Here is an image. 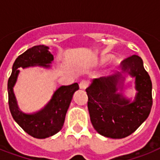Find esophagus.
<instances>
[{"mask_svg": "<svg viewBox=\"0 0 160 160\" xmlns=\"http://www.w3.org/2000/svg\"><path fill=\"white\" fill-rule=\"evenodd\" d=\"M88 85H89V82H88V80H82L80 82V89L85 90V89L88 87Z\"/></svg>", "mask_w": 160, "mask_h": 160, "instance_id": "obj_1", "label": "esophagus"}]
</instances>
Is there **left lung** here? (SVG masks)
<instances>
[{
	"mask_svg": "<svg viewBox=\"0 0 160 160\" xmlns=\"http://www.w3.org/2000/svg\"><path fill=\"white\" fill-rule=\"evenodd\" d=\"M121 64L123 70H129L135 77L138 93L134 102L116 93L120 75L95 79L86 89L93 126L99 134L112 139H122L134 133L148 118L153 105L152 82L141 58L134 55Z\"/></svg>",
	"mask_w": 160,
	"mask_h": 160,
	"instance_id": "8db88e82",
	"label": "left lung"
}]
</instances>
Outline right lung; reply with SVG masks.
Segmentation results:
<instances>
[{
  "mask_svg": "<svg viewBox=\"0 0 160 160\" xmlns=\"http://www.w3.org/2000/svg\"><path fill=\"white\" fill-rule=\"evenodd\" d=\"M48 49L45 46H35L19 55L14 62L12 72L7 84L8 104L11 115L24 131L36 139L52 136L62 129L73 95L75 91L79 90L77 83L61 86L55 91L48 105L38 113L26 114L19 110L13 93V86L19 73L17 69L35 65L49 67L50 65L46 64H50L54 57Z\"/></svg>",
  "mask_w": 160,
  "mask_h": 160,
  "instance_id": "right-lung-1",
  "label": "right lung"
}]
</instances>
